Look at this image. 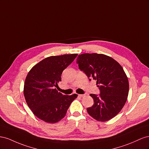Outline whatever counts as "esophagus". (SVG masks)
I'll use <instances>...</instances> for the list:
<instances>
[{
  "instance_id": "34e87169",
  "label": "esophagus",
  "mask_w": 149,
  "mask_h": 149,
  "mask_svg": "<svg viewBox=\"0 0 149 149\" xmlns=\"http://www.w3.org/2000/svg\"><path fill=\"white\" fill-rule=\"evenodd\" d=\"M79 97H85V95H84V94H79Z\"/></svg>"
}]
</instances>
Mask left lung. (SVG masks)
Instances as JSON below:
<instances>
[{"mask_svg":"<svg viewBox=\"0 0 149 149\" xmlns=\"http://www.w3.org/2000/svg\"><path fill=\"white\" fill-rule=\"evenodd\" d=\"M79 69L89 80H95L100 94H90L93 105L87 109L94 119L105 122L120 112L129 94V84L122 67L116 60L104 54H82L77 58Z\"/></svg>","mask_w":149,"mask_h":149,"instance_id":"obj_1","label":"left lung"}]
</instances>
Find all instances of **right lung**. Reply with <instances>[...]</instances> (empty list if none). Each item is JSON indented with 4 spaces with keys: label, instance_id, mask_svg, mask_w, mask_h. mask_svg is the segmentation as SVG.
Instances as JSON below:
<instances>
[{
    "label": "right lung",
    "instance_id": "add662e5",
    "mask_svg": "<svg viewBox=\"0 0 149 149\" xmlns=\"http://www.w3.org/2000/svg\"><path fill=\"white\" fill-rule=\"evenodd\" d=\"M77 54L47 57L33 66L25 80V99L35 116L47 123H56L65 116L77 94L63 95L56 87L61 81L63 70L74 61Z\"/></svg>",
    "mask_w": 149,
    "mask_h": 149
}]
</instances>
